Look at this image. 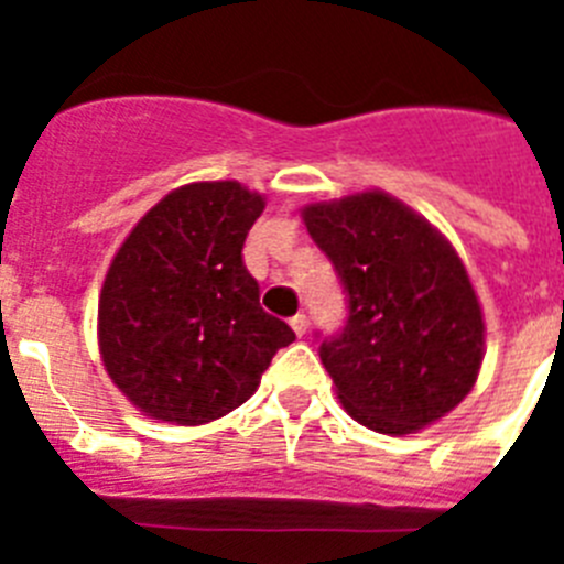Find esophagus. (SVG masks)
I'll return each mask as SVG.
<instances>
[{"mask_svg": "<svg viewBox=\"0 0 564 564\" xmlns=\"http://www.w3.org/2000/svg\"><path fill=\"white\" fill-rule=\"evenodd\" d=\"M291 327H293V333H296V336H305V333H307V316H305V313H296V316L291 318Z\"/></svg>", "mask_w": 564, "mask_h": 564, "instance_id": "1", "label": "esophagus"}]
</instances>
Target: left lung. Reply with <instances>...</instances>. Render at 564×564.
Wrapping results in <instances>:
<instances>
[{
  "label": "left lung",
  "mask_w": 564,
  "mask_h": 564,
  "mask_svg": "<svg viewBox=\"0 0 564 564\" xmlns=\"http://www.w3.org/2000/svg\"><path fill=\"white\" fill-rule=\"evenodd\" d=\"M347 293V325L318 356L352 421L410 435L471 392L486 325L452 242L390 194L302 208Z\"/></svg>",
  "instance_id": "8db88e82"
}]
</instances>
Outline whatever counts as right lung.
Listing matches in <instances>:
<instances>
[{
    "label": "right lung",
    "mask_w": 564,
    "mask_h": 564,
    "mask_svg": "<svg viewBox=\"0 0 564 564\" xmlns=\"http://www.w3.org/2000/svg\"><path fill=\"white\" fill-rule=\"evenodd\" d=\"M265 197L237 181L188 183L149 208L115 253L98 299L109 378L154 421L200 426L257 392L282 318L259 307L242 246Z\"/></svg>",
    "instance_id": "add662e5"
}]
</instances>
